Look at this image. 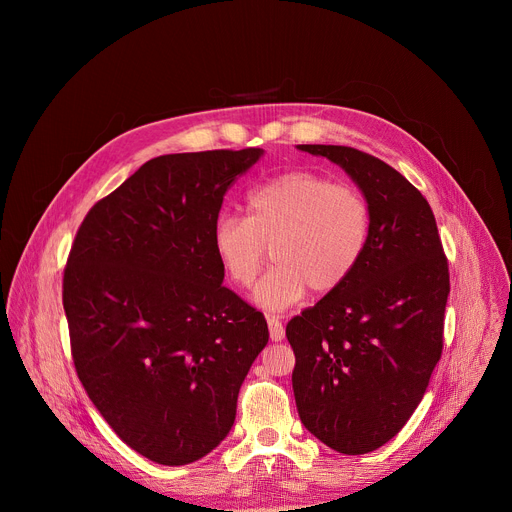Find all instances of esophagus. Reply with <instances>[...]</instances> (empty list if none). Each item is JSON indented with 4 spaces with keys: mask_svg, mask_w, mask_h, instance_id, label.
Segmentation results:
<instances>
[{
    "mask_svg": "<svg viewBox=\"0 0 512 512\" xmlns=\"http://www.w3.org/2000/svg\"><path fill=\"white\" fill-rule=\"evenodd\" d=\"M267 326H269V338H271L273 342H281L283 336H285V328H283L281 320L275 318V316H271V318H267Z\"/></svg>",
    "mask_w": 512,
    "mask_h": 512,
    "instance_id": "esophagus-1",
    "label": "esophagus"
}]
</instances>
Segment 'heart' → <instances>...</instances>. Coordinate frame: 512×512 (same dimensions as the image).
<instances>
[{
    "mask_svg": "<svg viewBox=\"0 0 512 512\" xmlns=\"http://www.w3.org/2000/svg\"><path fill=\"white\" fill-rule=\"evenodd\" d=\"M249 216L225 212L214 221L212 249L225 275L249 287L273 247L275 267L259 281L253 302L281 312L316 294L338 289L369 243L371 210L348 184L316 172H287L253 188Z\"/></svg>",
    "mask_w": 512,
    "mask_h": 512,
    "instance_id": "b5f03b06",
    "label": "heart"
}]
</instances>
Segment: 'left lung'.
Wrapping results in <instances>:
<instances>
[{"label":"left lung","instance_id":"8db88e82","mask_svg":"<svg viewBox=\"0 0 512 512\" xmlns=\"http://www.w3.org/2000/svg\"><path fill=\"white\" fill-rule=\"evenodd\" d=\"M340 166L371 210L352 275L285 336L302 423L328 448L369 454L401 431L442 356L450 273L423 194L383 160L346 145H298Z\"/></svg>","mask_w":512,"mask_h":512}]
</instances>
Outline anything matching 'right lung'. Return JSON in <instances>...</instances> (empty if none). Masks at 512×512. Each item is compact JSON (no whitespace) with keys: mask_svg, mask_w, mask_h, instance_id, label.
<instances>
[{"mask_svg":"<svg viewBox=\"0 0 512 512\" xmlns=\"http://www.w3.org/2000/svg\"><path fill=\"white\" fill-rule=\"evenodd\" d=\"M261 148L145 162L99 200L72 243L62 304L77 375L105 421L164 466L200 460L237 415L269 340L261 312L223 285L212 227Z\"/></svg>","mask_w":512,"mask_h":512,"instance_id":"right-lung-1","label":"right lung"}]
</instances>
